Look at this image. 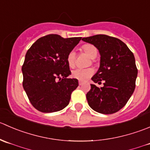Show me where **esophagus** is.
<instances>
[{"label": "esophagus", "instance_id": "obj_1", "mask_svg": "<svg viewBox=\"0 0 150 150\" xmlns=\"http://www.w3.org/2000/svg\"><path fill=\"white\" fill-rule=\"evenodd\" d=\"M79 85H82L83 82H82V81H79Z\"/></svg>", "mask_w": 150, "mask_h": 150}]
</instances>
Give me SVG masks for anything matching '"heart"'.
Returning <instances> with one entry per match:
<instances>
[{
	"instance_id": "obj_1",
	"label": "heart",
	"mask_w": 150,
	"mask_h": 150,
	"mask_svg": "<svg viewBox=\"0 0 150 150\" xmlns=\"http://www.w3.org/2000/svg\"><path fill=\"white\" fill-rule=\"evenodd\" d=\"M81 50L91 58H95L98 54V50L92 44H84L81 47ZM67 63L69 67H74L76 63V53L74 51H71L68 54ZM94 73V70L92 68L88 69H76L74 70L71 73V76L80 81H85L90 78Z\"/></svg>"
}]
</instances>
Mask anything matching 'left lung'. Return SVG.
<instances>
[{
	"instance_id": "8db88e82",
	"label": "left lung",
	"mask_w": 150,
	"mask_h": 150,
	"mask_svg": "<svg viewBox=\"0 0 150 150\" xmlns=\"http://www.w3.org/2000/svg\"><path fill=\"white\" fill-rule=\"evenodd\" d=\"M82 40L93 44L100 54V67L92 80L99 84L104 81L100 88L90 84L86 95L89 106L98 113H115L125 106L136 87L138 70L134 55L125 43L115 37L100 34Z\"/></svg>"
}]
</instances>
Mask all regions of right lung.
Here are the masks:
<instances>
[{
  "label": "right lung",
  "mask_w": 150,
  "mask_h": 150,
  "mask_svg": "<svg viewBox=\"0 0 150 150\" xmlns=\"http://www.w3.org/2000/svg\"><path fill=\"white\" fill-rule=\"evenodd\" d=\"M81 39L50 34L38 38L27 52L22 67L23 88L39 112H58L69 105L79 82L67 78L71 74L67 56Z\"/></svg>",
  "instance_id": "add662e5"
}]
</instances>
